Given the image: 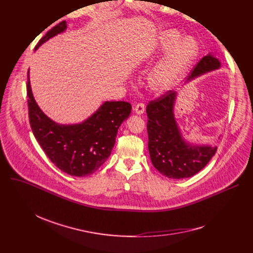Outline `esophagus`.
Wrapping results in <instances>:
<instances>
[{
  "mask_svg": "<svg viewBox=\"0 0 253 253\" xmlns=\"http://www.w3.org/2000/svg\"><path fill=\"white\" fill-rule=\"evenodd\" d=\"M134 112L137 114V115H141L143 112H144V110H145V105H144V103H142V102H139V103H137L135 106H134Z\"/></svg>",
  "mask_w": 253,
  "mask_h": 253,
  "instance_id": "esophagus-1",
  "label": "esophagus"
}]
</instances>
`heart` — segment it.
<instances>
[{
  "label": "heart",
  "instance_id": "heart-1",
  "mask_svg": "<svg viewBox=\"0 0 253 253\" xmlns=\"http://www.w3.org/2000/svg\"><path fill=\"white\" fill-rule=\"evenodd\" d=\"M179 39L180 34L173 30L163 33L161 37L162 49L175 46L151 74L150 84L156 91L163 92L173 86L197 54L198 45L193 39L184 38L178 42Z\"/></svg>",
  "mask_w": 253,
  "mask_h": 253
}]
</instances>
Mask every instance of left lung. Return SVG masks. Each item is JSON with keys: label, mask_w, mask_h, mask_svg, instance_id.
Here are the masks:
<instances>
[{"label": "left lung", "mask_w": 253, "mask_h": 253, "mask_svg": "<svg viewBox=\"0 0 253 253\" xmlns=\"http://www.w3.org/2000/svg\"><path fill=\"white\" fill-rule=\"evenodd\" d=\"M217 58L206 55L199 61L188 81L206 72L218 69ZM176 92L169 90L147 106L149 152L154 167L164 176L187 178L201 171L216 153V147L187 143L179 132L173 115Z\"/></svg>", "instance_id": "1"}]
</instances>
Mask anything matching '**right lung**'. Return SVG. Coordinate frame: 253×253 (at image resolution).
Instances as JSON below:
<instances>
[{
	"instance_id": "1",
	"label": "right lung",
	"mask_w": 253,
	"mask_h": 253,
	"mask_svg": "<svg viewBox=\"0 0 253 253\" xmlns=\"http://www.w3.org/2000/svg\"><path fill=\"white\" fill-rule=\"evenodd\" d=\"M66 29L61 21L40 40L35 50ZM29 118L39 144L57 168L72 176L90 175L106 161L116 142L119 127L131 113L126 101H106L86 121L75 125H58L49 119L37 104L28 72Z\"/></svg>"
}]
</instances>
